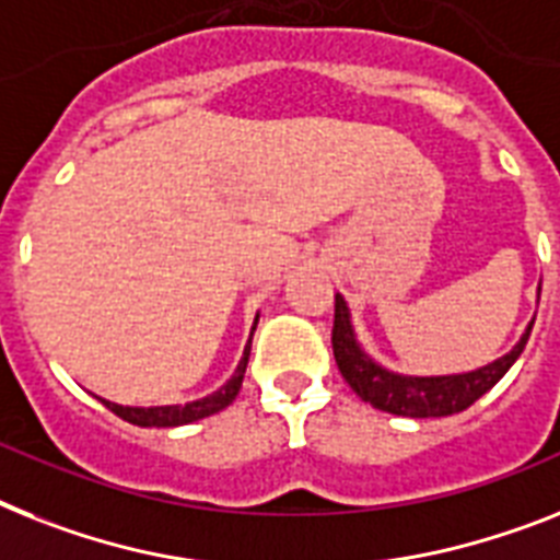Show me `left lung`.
Here are the masks:
<instances>
[{
  "label": "left lung",
  "mask_w": 560,
  "mask_h": 560,
  "mask_svg": "<svg viewBox=\"0 0 560 560\" xmlns=\"http://www.w3.org/2000/svg\"><path fill=\"white\" fill-rule=\"evenodd\" d=\"M529 331L521 337V343L501 360L478 369V372L450 374V377H404V374L386 372L374 363L372 358L360 352L354 343L352 323H349V308L343 298H335V326H331V349L346 383L352 386L354 395L363 397L374 409H383L389 415H404V418H446L469 409L480 395H487L510 366L524 352Z\"/></svg>",
  "instance_id": "8db88e82"
}]
</instances>
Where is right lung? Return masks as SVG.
Wrapping results in <instances>:
<instances>
[{
	"instance_id": "obj_1",
	"label": "right lung",
	"mask_w": 560,
	"mask_h": 560,
	"mask_svg": "<svg viewBox=\"0 0 560 560\" xmlns=\"http://www.w3.org/2000/svg\"><path fill=\"white\" fill-rule=\"evenodd\" d=\"M254 335V331H252ZM248 352H252V340H248L246 352H243V360H240L237 372L231 374V381L225 383L223 389H217L214 395L202 397V400H194V404H186V406H151V409H137V406H119V404H108V400H103L105 406H108L110 412L117 415V418L128 420V423H133V427H183V423H194V420H202L208 418V415H217L223 412L225 406L237 397L240 386H243V374H246V366H248Z\"/></svg>"
}]
</instances>
